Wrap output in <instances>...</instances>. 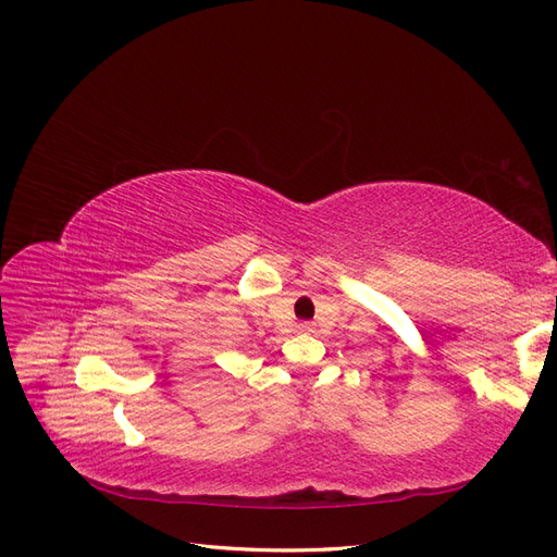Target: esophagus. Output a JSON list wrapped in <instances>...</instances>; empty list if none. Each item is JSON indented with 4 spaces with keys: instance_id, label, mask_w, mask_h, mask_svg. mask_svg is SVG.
Here are the masks:
<instances>
[{
    "instance_id": "1",
    "label": "esophagus",
    "mask_w": 557,
    "mask_h": 557,
    "mask_svg": "<svg viewBox=\"0 0 557 557\" xmlns=\"http://www.w3.org/2000/svg\"><path fill=\"white\" fill-rule=\"evenodd\" d=\"M297 332H299V334H309V332H313V325H311V323H299V325H297Z\"/></svg>"
}]
</instances>
